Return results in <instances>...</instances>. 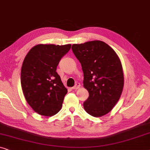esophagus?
Returning <instances> with one entry per match:
<instances>
[{"label": "esophagus", "instance_id": "34e87169", "mask_svg": "<svg viewBox=\"0 0 150 150\" xmlns=\"http://www.w3.org/2000/svg\"><path fill=\"white\" fill-rule=\"evenodd\" d=\"M80 86H81V84H80L79 83H76V85L74 86L73 87H71V89H77L80 87Z\"/></svg>", "mask_w": 150, "mask_h": 150}]
</instances>
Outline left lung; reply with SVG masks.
<instances>
[{
    "mask_svg": "<svg viewBox=\"0 0 150 150\" xmlns=\"http://www.w3.org/2000/svg\"><path fill=\"white\" fill-rule=\"evenodd\" d=\"M71 49L81 64L83 85L89 94L83 103L85 111L93 117L107 114L120 100L124 87V73L117 54L99 40L73 44Z\"/></svg>",
    "mask_w": 150,
    "mask_h": 150,
    "instance_id": "1",
    "label": "left lung"
}]
</instances>
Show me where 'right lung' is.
Here are the masks:
<instances>
[{
    "label": "right lung",
    "mask_w": 150,
    "mask_h": 150,
    "mask_svg": "<svg viewBox=\"0 0 150 150\" xmlns=\"http://www.w3.org/2000/svg\"><path fill=\"white\" fill-rule=\"evenodd\" d=\"M71 44H38L30 49L22 63L21 85L25 99L41 115L52 116L62 107L67 89L56 71Z\"/></svg>",
    "instance_id": "1"
}]
</instances>
